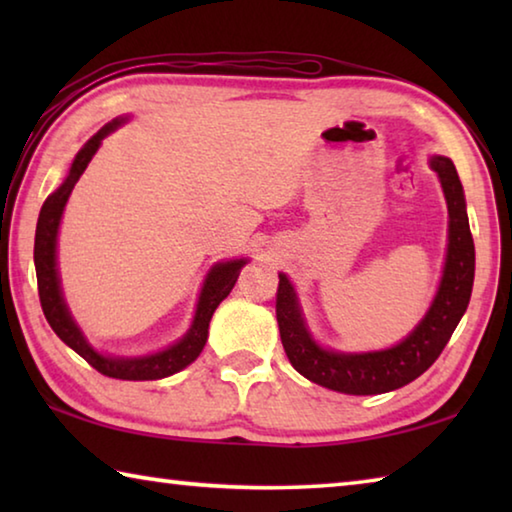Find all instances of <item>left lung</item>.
Instances as JSON below:
<instances>
[{"instance_id": "1", "label": "left lung", "mask_w": 512, "mask_h": 512, "mask_svg": "<svg viewBox=\"0 0 512 512\" xmlns=\"http://www.w3.org/2000/svg\"><path fill=\"white\" fill-rule=\"evenodd\" d=\"M431 169L438 173L449 212V244L443 268V280L436 298L418 327L388 350L377 352H334L311 339L302 318L298 296L289 277L280 273L275 314L280 325L284 352L302 377L325 386L329 391L348 395H377L402 388L418 379L445 350L456 325L461 323L470 305L474 284V241L465 212L463 185L454 162L445 155H433Z\"/></svg>"}]
</instances>
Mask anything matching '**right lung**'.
Listing matches in <instances>:
<instances>
[{
  "mask_svg": "<svg viewBox=\"0 0 512 512\" xmlns=\"http://www.w3.org/2000/svg\"><path fill=\"white\" fill-rule=\"evenodd\" d=\"M124 121H126L124 117L112 119L110 124L103 126L97 135H92L90 140L85 142L83 149L76 153V158L72 162V167H69V173L63 180V185H60L56 192L47 198L45 205H42L38 225H36L33 262H36L40 305H42V311H45L47 323L58 334V339L65 345H69L76 354H81V357L88 361L94 370H99L101 375L112 377V379H126V381H151V379L169 377L173 372L187 368L189 363L201 354V350L205 348L207 327H210L214 309L221 305L223 298H228V293L232 291V287H235L239 271L244 268L246 259H230V262H221L207 273L201 296H198L192 327H189V332L183 336V339L169 345L167 350L149 354V357H110V354L106 357V354L97 352L88 341H85L81 327L74 323V318L65 305L63 291H60V277H58V266H56L58 225H60V216H63L69 194H72L74 185L79 183L81 173L90 164L92 155L99 151L101 140L124 124Z\"/></svg>",
  "mask_w": 512,
  "mask_h": 512,
  "instance_id": "add662e5",
  "label": "right lung"
}]
</instances>
